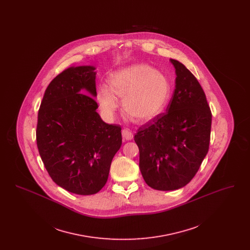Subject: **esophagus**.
Instances as JSON below:
<instances>
[{
  "label": "esophagus",
  "mask_w": 250,
  "mask_h": 250,
  "mask_svg": "<svg viewBox=\"0 0 250 250\" xmlns=\"http://www.w3.org/2000/svg\"><path fill=\"white\" fill-rule=\"evenodd\" d=\"M122 136H123V139L125 141L133 140V133L128 128H125L122 130Z\"/></svg>",
  "instance_id": "1"
}]
</instances>
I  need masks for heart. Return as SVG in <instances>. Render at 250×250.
Masks as SVG:
<instances>
[{
  "mask_svg": "<svg viewBox=\"0 0 250 250\" xmlns=\"http://www.w3.org/2000/svg\"><path fill=\"white\" fill-rule=\"evenodd\" d=\"M108 83L109 87L101 85L97 91L98 105L107 118H111L118 107L116 95L123 97V108L132 119H154L166 109L172 91L166 75L143 63L130 64L112 73Z\"/></svg>",
  "mask_w": 250,
  "mask_h": 250,
  "instance_id": "obj_1",
  "label": "heart"
}]
</instances>
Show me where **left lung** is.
Instances as JSON below:
<instances>
[{"label":"left lung","mask_w":250,"mask_h":250,"mask_svg":"<svg viewBox=\"0 0 250 250\" xmlns=\"http://www.w3.org/2000/svg\"><path fill=\"white\" fill-rule=\"evenodd\" d=\"M175 68V89L166 108L141 126L134 140L140 149V169L156 190L188 185L208 153L212 113L198 80L182 62Z\"/></svg>","instance_id":"obj_1"}]
</instances>
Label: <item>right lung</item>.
<instances>
[{
    "mask_svg": "<svg viewBox=\"0 0 250 250\" xmlns=\"http://www.w3.org/2000/svg\"><path fill=\"white\" fill-rule=\"evenodd\" d=\"M95 70L81 65L60 73L46 89L37 118V148L49 176L78 195L101 190L122 145L121 126L96 112Z\"/></svg>",
    "mask_w": 250,
    "mask_h": 250,
    "instance_id": "add662e5",
    "label": "right lung"
}]
</instances>
